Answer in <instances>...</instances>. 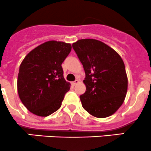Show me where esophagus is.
I'll list each match as a JSON object with an SVG mask.
<instances>
[{
  "label": "esophagus",
  "instance_id": "obj_1",
  "mask_svg": "<svg viewBox=\"0 0 151 151\" xmlns=\"http://www.w3.org/2000/svg\"><path fill=\"white\" fill-rule=\"evenodd\" d=\"M79 83V81L78 80H77V79H76V80L75 81H73V82H72V84L73 85V86H76V84H78V83Z\"/></svg>",
  "mask_w": 151,
  "mask_h": 151
}]
</instances>
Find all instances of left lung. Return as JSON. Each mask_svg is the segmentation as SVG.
<instances>
[{
  "label": "left lung",
  "mask_w": 151,
  "mask_h": 151,
  "mask_svg": "<svg viewBox=\"0 0 151 151\" xmlns=\"http://www.w3.org/2000/svg\"><path fill=\"white\" fill-rule=\"evenodd\" d=\"M73 48L86 74V92L80 96L82 106L98 118L112 115L124 102L128 89L123 59L114 49L93 39L78 40Z\"/></svg>",
  "instance_id": "1"
}]
</instances>
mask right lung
<instances>
[{
    "mask_svg": "<svg viewBox=\"0 0 151 151\" xmlns=\"http://www.w3.org/2000/svg\"><path fill=\"white\" fill-rule=\"evenodd\" d=\"M71 48L70 43L47 41L33 49L23 60L17 77V92L31 113L47 117L61 107L70 88L64 78L62 64Z\"/></svg>",
    "mask_w": 151,
    "mask_h": 151,
    "instance_id": "right-lung-1",
    "label": "right lung"
}]
</instances>
